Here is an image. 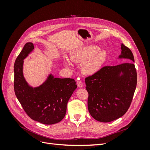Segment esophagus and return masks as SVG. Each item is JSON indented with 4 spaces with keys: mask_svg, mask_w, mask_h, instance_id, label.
<instances>
[{
    "mask_svg": "<svg viewBox=\"0 0 150 150\" xmlns=\"http://www.w3.org/2000/svg\"><path fill=\"white\" fill-rule=\"evenodd\" d=\"M77 85H78V87L80 88H82L83 86V83L82 81H77Z\"/></svg>",
    "mask_w": 150,
    "mask_h": 150,
    "instance_id": "34e87169",
    "label": "esophagus"
}]
</instances>
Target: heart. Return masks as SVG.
Instances as JSON below:
<instances>
[{
  "mask_svg": "<svg viewBox=\"0 0 150 150\" xmlns=\"http://www.w3.org/2000/svg\"><path fill=\"white\" fill-rule=\"evenodd\" d=\"M107 59L106 52L99 50L96 46H89L77 50L71 54V59L76 63L83 62L81 70L86 76H92L101 69ZM66 63L70 66L71 62L66 58Z\"/></svg>",
  "mask_w": 150,
  "mask_h": 150,
  "instance_id": "heart-1",
  "label": "heart"
}]
</instances>
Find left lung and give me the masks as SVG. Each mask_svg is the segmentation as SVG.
Wrapping results in <instances>:
<instances>
[{"label":"left lung","mask_w":150,"mask_h":150,"mask_svg":"<svg viewBox=\"0 0 150 150\" xmlns=\"http://www.w3.org/2000/svg\"><path fill=\"white\" fill-rule=\"evenodd\" d=\"M117 59L127 62L105 66L85 79L89 94L88 108L96 120L108 122L120 118L128 111L137 84V74L131 50L121 44Z\"/></svg>","instance_id":"left-lung-1"}]
</instances>
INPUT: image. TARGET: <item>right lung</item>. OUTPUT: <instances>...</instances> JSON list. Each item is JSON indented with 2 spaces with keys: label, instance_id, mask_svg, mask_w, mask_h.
I'll return each instance as SVG.
<instances>
[{
  "label": "right lung",
  "instance_id": "add662e5",
  "mask_svg": "<svg viewBox=\"0 0 150 150\" xmlns=\"http://www.w3.org/2000/svg\"><path fill=\"white\" fill-rule=\"evenodd\" d=\"M34 44L26 43L14 64V91L24 111L32 120L53 125L64 118L67 104L77 88L74 79L55 78L49 74L44 82L33 87L25 80L24 60L33 51Z\"/></svg>",
  "mask_w": 150,
  "mask_h": 150
}]
</instances>
